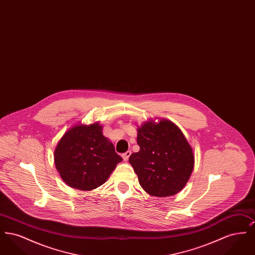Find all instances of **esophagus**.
I'll return each mask as SVG.
<instances>
[{
  "instance_id": "1",
  "label": "esophagus",
  "mask_w": 255,
  "mask_h": 255,
  "mask_svg": "<svg viewBox=\"0 0 255 255\" xmlns=\"http://www.w3.org/2000/svg\"><path fill=\"white\" fill-rule=\"evenodd\" d=\"M131 154H132V152H131V151H127V152H125L124 154H122V158H123V159L126 161V160H128L129 157L131 156Z\"/></svg>"
}]
</instances>
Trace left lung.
Instances as JSON below:
<instances>
[{"label":"left lung","mask_w":255,"mask_h":255,"mask_svg":"<svg viewBox=\"0 0 255 255\" xmlns=\"http://www.w3.org/2000/svg\"><path fill=\"white\" fill-rule=\"evenodd\" d=\"M139 151L132 164L138 182L147 193L157 197L177 194L188 182L194 167L192 148L173 122H145L137 129Z\"/></svg>","instance_id":"left-lung-1"}]
</instances>
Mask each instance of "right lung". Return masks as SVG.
Masks as SVG:
<instances>
[{"label": "right lung", "instance_id": "1", "mask_svg": "<svg viewBox=\"0 0 255 255\" xmlns=\"http://www.w3.org/2000/svg\"><path fill=\"white\" fill-rule=\"evenodd\" d=\"M122 160L98 123L74 126L62 136L54 151L61 178L80 190L102 185Z\"/></svg>", "mask_w": 255, "mask_h": 255}]
</instances>
